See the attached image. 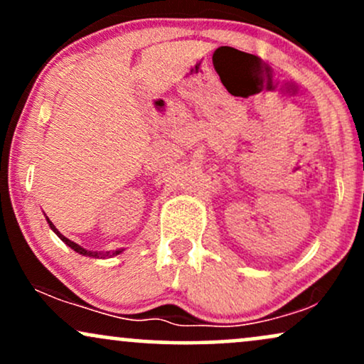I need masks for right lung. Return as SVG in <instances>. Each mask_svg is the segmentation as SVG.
Wrapping results in <instances>:
<instances>
[{
    "mask_svg": "<svg viewBox=\"0 0 364 364\" xmlns=\"http://www.w3.org/2000/svg\"><path fill=\"white\" fill-rule=\"evenodd\" d=\"M46 219H48V217H46ZM48 224H49V228H51L53 229V231L54 232H56V235H58V237H60V240L63 241V243H65V245H68L70 246V248H72L73 250V252H77V253H80V255H83V257H95V258H106V257H112V255H119L121 252H123V250H116V252H112V253H109V252H107V253H101V252H90V250H85V248H82V246L80 245H77V243H73V241L72 240H68V237H65V236H63L61 235V232L60 231H58V229H56V225H54L53 223H51V220H49L48 219Z\"/></svg>",
    "mask_w": 364,
    "mask_h": 364,
    "instance_id": "right-lung-1",
    "label": "right lung"
}]
</instances>
